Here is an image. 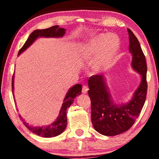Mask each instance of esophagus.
I'll return each instance as SVG.
<instances>
[{
    "mask_svg": "<svg viewBox=\"0 0 159 159\" xmlns=\"http://www.w3.org/2000/svg\"><path fill=\"white\" fill-rule=\"evenodd\" d=\"M88 87H87L86 85H83V88H82V92L83 93H86L87 92V91H88Z\"/></svg>",
    "mask_w": 159,
    "mask_h": 159,
    "instance_id": "1",
    "label": "esophagus"
}]
</instances>
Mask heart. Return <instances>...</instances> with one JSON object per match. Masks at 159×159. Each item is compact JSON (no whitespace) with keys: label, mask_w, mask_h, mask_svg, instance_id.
Listing matches in <instances>:
<instances>
[{"label":"heart","mask_w":159,"mask_h":159,"mask_svg":"<svg viewBox=\"0 0 159 159\" xmlns=\"http://www.w3.org/2000/svg\"><path fill=\"white\" fill-rule=\"evenodd\" d=\"M120 45L119 38L114 34L100 35L87 45L85 48L87 56L98 55L93 66L96 72L106 70L113 65Z\"/></svg>","instance_id":"b5f03b06"}]
</instances>
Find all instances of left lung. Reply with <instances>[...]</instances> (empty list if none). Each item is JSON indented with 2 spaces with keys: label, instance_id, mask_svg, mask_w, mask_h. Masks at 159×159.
I'll return each instance as SVG.
<instances>
[{
  "label": "left lung",
  "instance_id": "8db88e82",
  "mask_svg": "<svg viewBox=\"0 0 159 159\" xmlns=\"http://www.w3.org/2000/svg\"><path fill=\"white\" fill-rule=\"evenodd\" d=\"M132 67L141 76V81L133 98L126 104H115L103 75H93L88 80L92 121L95 130L106 136H115L129 130L139 116L146 99L148 84L146 57L136 36L127 29Z\"/></svg>",
  "mask_w": 159,
  "mask_h": 159
}]
</instances>
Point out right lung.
I'll return each instance as SVG.
<instances>
[{
    "mask_svg": "<svg viewBox=\"0 0 159 159\" xmlns=\"http://www.w3.org/2000/svg\"><path fill=\"white\" fill-rule=\"evenodd\" d=\"M66 33V29L63 28H59L58 25L53 26L51 27L46 29H38L33 31L31 35H29V38L26 40L24 46L21 49L19 50L18 55H20L23 51L31 46L32 43L35 41L37 38L39 37H45V38H61L63 37ZM14 73L12 77V93L13 94V81H14ZM82 85L77 84L73 86L72 88L69 89L67 92L65 98L63 100V103L62 104L61 109L60 110L59 115L55 121L48 126H32L26 123L25 120L22 119L21 116H20V119L23 121L24 124L28 129L31 131L32 133L38 134L39 136L42 137H53L59 135L62 133L66 129L67 126V109L70 107L71 104L74 102V99L77 96L81 94Z\"/></svg>",
    "mask_w": 159,
    "mask_h": 159,
    "instance_id": "obj_1",
    "label": "right lung"
}]
</instances>
